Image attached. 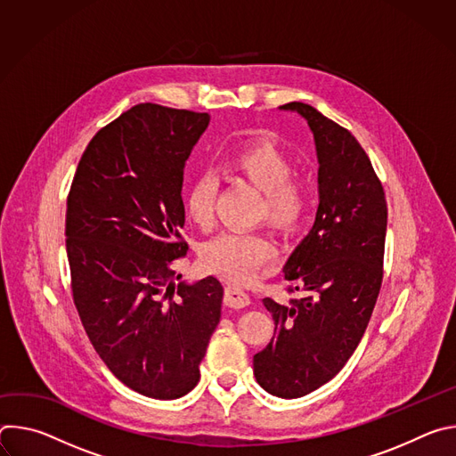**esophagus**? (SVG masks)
<instances>
[{
  "instance_id": "34e87169",
  "label": "esophagus",
  "mask_w": 456,
  "mask_h": 456,
  "mask_svg": "<svg viewBox=\"0 0 456 456\" xmlns=\"http://www.w3.org/2000/svg\"><path fill=\"white\" fill-rule=\"evenodd\" d=\"M224 301H225V305L231 306V308H243V306H247V305L250 303V297H248V294H247L243 289H240V287H231V285H229V287L225 289Z\"/></svg>"
}]
</instances>
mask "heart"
Segmentation results:
<instances>
[{
	"label": "heart",
	"mask_w": 456,
	"mask_h": 456,
	"mask_svg": "<svg viewBox=\"0 0 456 456\" xmlns=\"http://www.w3.org/2000/svg\"><path fill=\"white\" fill-rule=\"evenodd\" d=\"M229 167L264 192L259 216H265L271 225L292 232L303 224L310 208V194L303 183L290 178L292 162L276 144L256 142L247 146L231 159ZM216 192L218 178L209 171L199 175L187 189L185 211L189 220L200 229L213 224ZM273 257L274 245L262 232L224 231L200 247L204 269L232 283L248 281L257 271L267 267Z\"/></svg>",
	"instance_id": "obj_1"
}]
</instances>
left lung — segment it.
I'll list each match as a JSON object with an SVG mask.
<instances>
[{"label":"left lung","mask_w":456,"mask_h":456,"mask_svg":"<svg viewBox=\"0 0 456 456\" xmlns=\"http://www.w3.org/2000/svg\"><path fill=\"white\" fill-rule=\"evenodd\" d=\"M280 110L301 115L314 135L319 206L283 267L303 297L290 305L264 299L276 336L252 362L265 392L297 399L334 379L364 336L382 283L387 208L371 162L348 129L303 102Z\"/></svg>","instance_id":"8db88e82"}]
</instances>
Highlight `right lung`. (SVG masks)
<instances>
[{
	"label": "right lung",
	"instance_id": "right-lung-1",
	"mask_svg": "<svg viewBox=\"0 0 456 456\" xmlns=\"http://www.w3.org/2000/svg\"><path fill=\"white\" fill-rule=\"evenodd\" d=\"M209 113L139 104L90 141L67 202L74 303L90 343L134 392L173 401L197 386L218 327L215 276L175 285L183 167ZM182 276H176V280Z\"/></svg>",
	"mask_w": 456,
	"mask_h": 456
}]
</instances>
